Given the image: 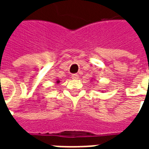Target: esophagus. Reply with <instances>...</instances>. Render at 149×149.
<instances>
[{
	"mask_svg": "<svg viewBox=\"0 0 149 149\" xmlns=\"http://www.w3.org/2000/svg\"><path fill=\"white\" fill-rule=\"evenodd\" d=\"M72 78L73 79V80H77L78 78H79V76L77 74H72Z\"/></svg>",
	"mask_w": 149,
	"mask_h": 149,
	"instance_id": "1",
	"label": "esophagus"
}]
</instances>
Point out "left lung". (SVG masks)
Segmentation results:
<instances>
[{
    "label": "left lung",
    "mask_w": 149,
    "mask_h": 149,
    "mask_svg": "<svg viewBox=\"0 0 149 149\" xmlns=\"http://www.w3.org/2000/svg\"><path fill=\"white\" fill-rule=\"evenodd\" d=\"M102 93H104V92H103V91H102Z\"/></svg>",
    "instance_id": "8db88e82"
}]
</instances>
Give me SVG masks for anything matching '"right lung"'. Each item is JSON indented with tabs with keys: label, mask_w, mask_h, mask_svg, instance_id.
<instances>
[{
	"label": "right lung",
	"mask_w": 149,
	"mask_h": 149,
	"mask_svg": "<svg viewBox=\"0 0 149 149\" xmlns=\"http://www.w3.org/2000/svg\"><path fill=\"white\" fill-rule=\"evenodd\" d=\"M56 84H59V83H60V81H59L58 79H56Z\"/></svg>",
	"instance_id": "add662e5"
}]
</instances>
